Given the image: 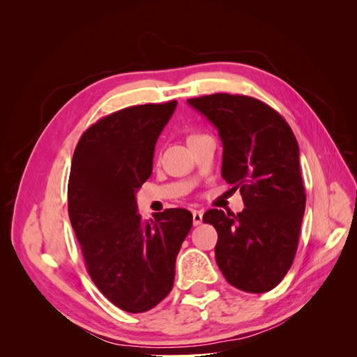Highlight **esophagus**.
I'll use <instances>...</instances> for the list:
<instances>
[{
	"mask_svg": "<svg viewBox=\"0 0 357 357\" xmlns=\"http://www.w3.org/2000/svg\"><path fill=\"white\" fill-rule=\"evenodd\" d=\"M192 220H193V225L198 226L202 223V213L198 211V210H193L192 211Z\"/></svg>",
	"mask_w": 357,
	"mask_h": 357,
	"instance_id": "obj_1",
	"label": "esophagus"
}]
</instances>
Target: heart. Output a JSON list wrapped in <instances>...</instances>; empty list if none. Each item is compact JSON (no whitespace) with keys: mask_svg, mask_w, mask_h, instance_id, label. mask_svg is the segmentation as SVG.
Masks as SVG:
<instances>
[{"mask_svg":"<svg viewBox=\"0 0 357 357\" xmlns=\"http://www.w3.org/2000/svg\"><path fill=\"white\" fill-rule=\"evenodd\" d=\"M198 137H201V135H198V134H193V135H190V137H189V139H193V138H198ZM189 139H188V142H189Z\"/></svg>","mask_w":357,"mask_h":357,"instance_id":"1","label":"heart"}]
</instances>
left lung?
Masks as SVG:
<instances>
[{
	"instance_id": "1",
	"label": "left lung",
	"mask_w": 357,
	"mask_h": 357,
	"mask_svg": "<svg viewBox=\"0 0 357 357\" xmlns=\"http://www.w3.org/2000/svg\"><path fill=\"white\" fill-rule=\"evenodd\" d=\"M188 102L218 128L222 177L245 205L238 214H204L219 235L215 262L234 287L264 294L284 278L298 248L307 201L298 142L282 116L252 96L214 93Z\"/></svg>"
}]
</instances>
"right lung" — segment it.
I'll return each mask as SVG.
<instances>
[{"mask_svg":"<svg viewBox=\"0 0 357 357\" xmlns=\"http://www.w3.org/2000/svg\"><path fill=\"white\" fill-rule=\"evenodd\" d=\"M177 101L128 107L79 139L68 181V214L86 269L101 294L128 312L156 307L174 284L176 259L192 213L167 208L144 220L135 195L152 174L155 146Z\"/></svg>","mask_w":357,"mask_h":357,"instance_id":"right-lung-1","label":"right lung"}]
</instances>
